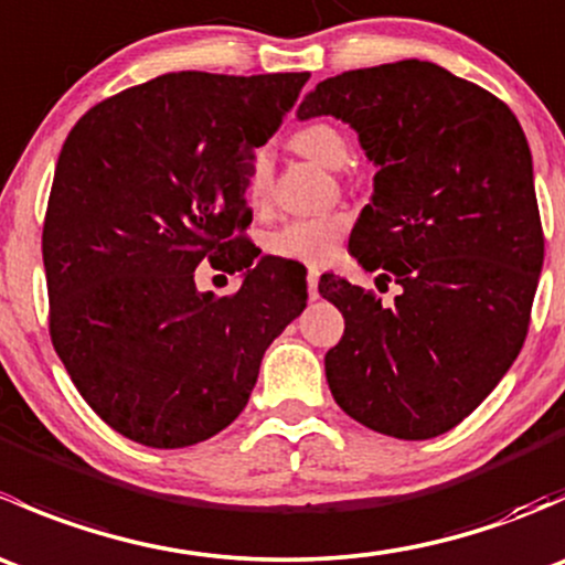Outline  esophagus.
<instances>
[{"instance_id": "esophagus-1", "label": "esophagus", "mask_w": 565, "mask_h": 565, "mask_svg": "<svg viewBox=\"0 0 565 565\" xmlns=\"http://www.w3.org/2000/svg\"><path fill=\"white\" fill-rule=\"evenodd\" d=\"M306 281H309V298H317V295H319V270H317V267H311V270H309V276H306Z\"/></svg>"}]
</instances>
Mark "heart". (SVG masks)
Wrapping results in <instances>:
<instances>
[{"label": "heart", "instance_id": "b5f03b06", "mask_svg": "<svg viewBox=\"0 0 565 565\" xmlns=\"http://www.w3.org/2000/svg\"><path fill=\"white\" fill-rule=\"evenodd\" d=\"M295 150L303 152L311 161L322 163L328 169H341L350 161V141H347L344 130L333 122H317L303 125V128L295 134L292 139ZM270 161L265 156H256L250 163L248 174V202L254 207H262L270 196ZM347 230L344 215H306V218H289L284 221L278 230H273L267 235L265 248L273 256H281V259L300 262V265H322L333 256L335 246H339L341 235Z\"/></svg>", "mask_w": 565, "mask_h": 565}]
</instances>
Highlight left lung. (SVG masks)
I'll return each mask as SVG.
<instances>
[{
    "label": "left lung",
    "mask_w": 565,
    "mask_h": 565,
    "mask_svg": "<svg viewBox=\"0 0 565 565\" xmlns=\"http://www.w3.org/2000/svg\"><path fill=\"white\" fill-rule=\"evenodd\" d=\"M322 114L350 122L377 167L350 254L402 287L385 309L322 276L319 295L344 315L324 377L358 424L429 440L461 424L525 344L544 262L527 139L503 100L420 60L324 78L298 119Z\"/></svg>",
    "instance_id": "8db88e82"
}]
</instances>
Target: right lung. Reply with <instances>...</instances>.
<instances>
[{
	"mask_svg": "<svg viewBox=\"0 0 565 565\" xmlns=\"http://www.w3.org/2000/svg\"><path fill=\"white\" fill-rule=\"evenodd\" d=\"M309 73H167L67 134L43 224L49 330L84 402L128 440L185 448L248 404L259 363L306 309V278L243 237L254 150ZM202 260L244 270L199 294Z\"/></svg>",
	"mask_w": 565,
	"mask_h": 565,
	"instance_id": "1",
	"label": "right lung"
}]
</instances>
